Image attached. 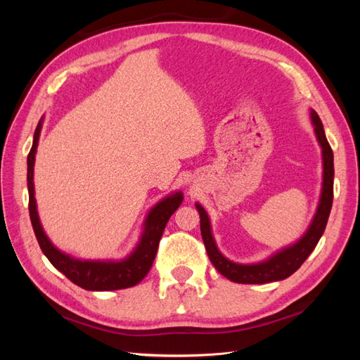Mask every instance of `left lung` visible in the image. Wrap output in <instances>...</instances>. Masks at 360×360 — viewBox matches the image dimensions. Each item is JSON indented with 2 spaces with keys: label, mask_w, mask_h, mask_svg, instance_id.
<instances>
[{
  "label": "left lung",
  "mask_w": 360,
  "mask_h": 360,
  "mask_svg": "<svg viewBox=\"0 0 360 360\" xmlns=\"http://www.w3.org/2000/svg\"><path fill=\"white\" fill-rule=\"evenodd\" d=\"M312 124L315 127V135H317L319 143L323 148V191H321V198L317 213L314 216V221L300 240L284 250H281L276 255L269 258L264 263L258 264H236L233 261L226 259L219 250H217L212 230H210V222L209 216H207L205 210L200 204H197V210L200 213V226H201V236L202 242L207 250V255H209L210 261L216 270L219 271L221 275L228 278L237 284H266V282H275L282 281L288 276H291L294 271H296L307 259L312 250L317 246L319 240L321 238L326 225H328V219L332 209V201H333V151L330 148V144L328 143V138L324 135L323 123L315 111H311Z\"/></svg>",
  "instance_id": "1"
}]
</instances>
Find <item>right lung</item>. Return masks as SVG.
<instances>
[{"label": "right lung", "instance_id": "1", "mask_svg": "<svg viewBox=\"0 0 360 360\" xmlns=\"http://www.w3.org/2000/svg\"><path fill=\"white\" fill-rule=\"evenodd\" d=\"M41 123L37 124L34 132V141L27 159V183H28V210L32 230L40 245L41 252L46 255L51 264L60 270L61 274L70 279L73 284L89 291H111L129 288L139 284L146 278L148 270L153 264L160 237L165 230L167 222L171 214L179 209L183 201L180 192L171 195L167 200L160 201L153 210L150 212L146 221V230L138 248L129 258L120 261V263H105V261H81L70 258L69 255L60 252L57 248L48 240L46 234L43 233L39 222L34 200V184H32V171H34V156L39 143Z\"/></svg>", "mask_w": 360, "mask_h": 360}]
</instances>
